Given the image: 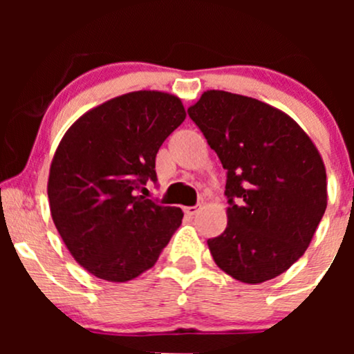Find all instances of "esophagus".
Returning <instances> with one entry per match:
<instances>
[{"label":"esophagus","mask_w":354,"mask_h":354,"mask_svg":"<svg viewBox=\"0 0 354 354\" xmlns=\"http://www.w3.org/2000/svg\"><path fill=\"white\" fill-rule=\"evenodd\" d=\"M201 209V205H196V206H186L185 208V213L188 214V216H194V214L198 213V211Z\"/></svg>","instance_id":"esophagus-1"}]
</instances>
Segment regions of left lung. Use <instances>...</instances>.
<instances>
[{
    "label": "left lung",
    "instance_id": "obj_1",
    "mask_svg": "<svg viewBox=\"0 0 354 354\" xmlns=\"http://www.w3.org/2000/svg\"><path fill=\"white\" fill-rule=\"evenodd\" d=\"M228 171V225L208 239L219 270L241 283L273 279L301 258L328 205L326 168L281 109L221 89L188 108Z\"/></svg>",
    "mask_w": 354,
    "mask_h": 354
}]
</instances>
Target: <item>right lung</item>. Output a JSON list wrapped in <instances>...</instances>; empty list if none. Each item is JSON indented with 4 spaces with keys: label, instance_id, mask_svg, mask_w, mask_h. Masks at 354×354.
Wrapping results in <instances>:
<instances>
[{
    "label": "right lung",
    "instance_id": "add662e5",
    "mask_svg": "<svg viewBox=\"0 0 354 354\" xmlns=\"http://www.w3.org/2000/svg\"><path fill=\"white\" fill-rule=\"evenodd\" d=\"M185 118L178 96L141 89L91 108L61 138L48 176L50 211L88 273L111 283L135 279L180 228L181 208L136 189L156 181L158 149Z\"/></svg>",
    "mask_w": 354,
    "mask_h": 354
}]
</instances>
